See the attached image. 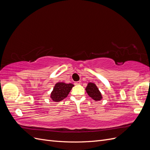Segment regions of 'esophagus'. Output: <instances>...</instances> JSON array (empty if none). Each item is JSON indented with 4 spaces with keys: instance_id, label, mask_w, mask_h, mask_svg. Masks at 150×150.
Wrapping results in <instances>:
<instances>
[{
    "instance_id": "1",
    "label": "esophagus",
    "mask_w": 150,
    "mask_h": 150,
    "mask_svg": "<svg viewBox=\"0 0 150 150\" xmlns=\"http://www.w3.org/2000/svg\"><path fill=\"white\" fill-rule=\"evenodd\" d=\"M81 84V81H76V82L74 83L75 85H79Z\"/></svg>"
}]
</instances>
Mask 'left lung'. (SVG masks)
Segmentation results:
<instances>
[{"instance_id": "obj_1", "label": "left lung", "mask_w": 150, "mask_h": 150, "mask_svg": "<svg viewBox=\"0 0 150 150\" xmlns=\"http://www.w3.org/2000/svg\"><path fill=\"white\" fill-rule=\"evenodd\" d=\"M86 91L94 101H100L103 99L102 94L96 85L93 83H88L86 88Z\"/></svg>"}]
</instances>
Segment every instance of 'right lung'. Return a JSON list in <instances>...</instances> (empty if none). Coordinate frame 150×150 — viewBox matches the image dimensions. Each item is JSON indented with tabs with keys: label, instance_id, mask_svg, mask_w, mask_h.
I'll return each mask as SVG.
<instances>
[{
	"label": "right lung",
	"instance_id": "1",
	"mask_svg": "<svg viewBox=\"0 0 150 150\" xmlns=\"http://www.w3.org/2000/svg\"><path fill=\"white\" fill-rule=\"evenodd\" d=\"M74 85L62 82L57 83L51 93V98L54 102H59L66 98Z\"/></svg>",
	"mask_w": 150,
	"mask_h": 150
}]
</instances>
